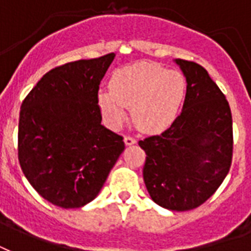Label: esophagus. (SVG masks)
Segmentation results:
<instances>
[{
    "mask_svg": "<svg viewBox=\"0 0 251 251\" xmlns=\"http://www.w3.org/2000/svg\"><path fill=\"white\" fill-rule=\"evenodd\" d=\"M124 143H126V146H132L136 143V139H133L132 136H126L124 137Z\"/></svg>",
    "mask_w": 251,
    "mask_h": 251,
    "instance_id": "esophagus-1",
    "label": "esophagus"
}]
</instances>
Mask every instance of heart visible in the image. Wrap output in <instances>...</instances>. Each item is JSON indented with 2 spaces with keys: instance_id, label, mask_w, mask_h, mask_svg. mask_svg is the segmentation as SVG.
I'll return each mask as SVG.
<instances>
[{
  "instance_id": "1",
  "label": "heart",
  "mask_w": 251,
  "mask_h": 251,
  "mask_svg": "<svg viewBox=\"0 0 251 251\" xmlns=\"http://www.w3.org/2000/svg\"><path fill=\"white\" fill-rule=\"evenodd\" d=\"M111 91H100L98 101L107 122L119 126L126 119V107H132V119L144 132H161L175 122L185 95V79L178 71L150 62H139L116 70Z\"/></svg>"
}]
</instances>
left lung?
Here are the masks:
<instances>
[{"label":"left lung","mask_w":251,"mask_h":251,"mask_svg":"<svg viewBox=\"0 0 251 251\" xmlns=\"http://www.w3.org/2000/svg\"><path fill=\"white\" fill-rule=\"evenodd\" d=\"M186 79L181 114L161 135L146 137L143 177L151 199L169 210L200 206L229 173L233 122L225 95L195 62L175 61Z\"/></svg>","instance_id":"obj_1"}]
</instances>
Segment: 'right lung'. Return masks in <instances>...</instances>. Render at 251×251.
Here are the masks:
<instances>
[{"instance_id": "1", "label": "right lung", "mask_w": 251, "mask_h": 251, "mask_svg": "<svg viewBox=\"0 0 251 251\" xmlns=\"http://www.w3.org/2000/svg\"><path fill=\"white\" fill-rule=\"evenodd\" d=\"M114 52L50 70L22 101L18 160L34 189L52 205L80 208L95 199L124 151L101 126L99 84Z\"/></svg>"}]
</instances>
